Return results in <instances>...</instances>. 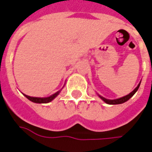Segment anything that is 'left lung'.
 Returning <instances> with one entry per match:
<instances>
[{"label":"left lung","instance_id":"obj_1","mask_svg":"<svg viewBox=\"0 0 152 152\" xmlns=\"http://www.w3.org/2000/svg\"><path fill=\"white\" fill-rule=\"evenodd\" d=\"M140 83L137 85V87L134 90H133L132 92H130L129 95H126L124 96H123V97H120V98H118V99H115V100H109V99H105V97H103L102 96H99L105 102V103H107V104H110V105H117V104H122V103H124L125 102L127 101H129L132 96H133L134 94H135V92H136L137 90H138V88H139V86H140Z\"/></svg>","mask_w":152,"mask_h":152}]
</instances>
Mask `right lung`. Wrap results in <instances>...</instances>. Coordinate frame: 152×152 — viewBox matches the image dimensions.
<instances>
[{
	"instance_id": "1",
	"label": "right lung",
	"mask_w": 152,
	"mask_h": 152,
	"mask_svg": "<svg viewBox=\"0 0 152 152\" xmlns=\"http://www.w3.org/2000/svg\"><path fill=\"white\" fill-rule=\"evenodd\" d=\"M60 91H57L55 94L50 96H48V97H33V96H27L25 95V94H23V95L25 96L29 101H31V102H35V103H48V102H51L53 99L56 98L57 96L59 95Z\"/></svg>"
}]
</instances>
